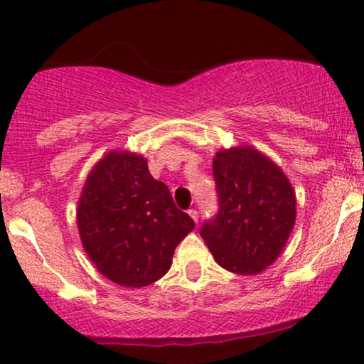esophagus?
Segmentation results:
<instances>
[{
	"instance_id": "34e87169",
	"label": "esophagus",
	"mask_w": 364,
	"mask_h": 364,
	"mask_svg": "<svg viewBox=\"0 0 364 364\" xmlns=\"http://www.w3.org/2000/svg\"><path fill=\"white\" fill-rule=\"evenodd\" d=\"M188 213H190V217L193 218L195 224H198V212H196L195 208H191V210H188Z\"/></svg>"
}]
</instances>
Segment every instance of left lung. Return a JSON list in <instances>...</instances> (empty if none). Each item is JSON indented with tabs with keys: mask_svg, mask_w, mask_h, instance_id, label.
I'll return each mask as SVG.
<instances>
[{
	"mask_svg": "<svg viewBox=\"0 0 364 364\" xmlns=\"http://www.w3.org/2000/svg\"><path fill=\"white\" fill-rule=\"evenodd\" d=\"M218 210L200 235L222 268L257 274L279 256L295 225L296 200L283 171L249 147L217 152Z\"/></svg>",
	"mask_w": 364,
	"mask_h": 364,
	"instance_id": "obj_1",
	"label": "left lung"
}]
</instances>
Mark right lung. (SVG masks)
I'll use <instances>...</instances> for the list:
<instances>
[{"label":"right lung","instance_id":"right-lung-1","mask_svg":"<svg viewBox=\"0 0 364 364\" xmlns=\"http://www.w3.org/2000/svg\"><path fill=\"white\" fill-rule=\"evenodd\" d=\"M195 222L174 205L144 157L105 156L86 179L77 229L90 259L117 284L147 287L168 273L174 249Z\"/></svg>","mask_w":364,"mask_h":364}]
</instances>
